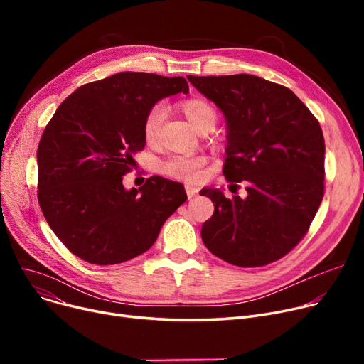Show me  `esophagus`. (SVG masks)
Masks as SVG:
<instances>
[{"mask_svg":"<svg viewBox=\"0 0 364 364\" xmlns=\"http://www.w3.org/2000/svg\"><path fill=\"white\" fill-rule=\"evenodd\" d=\"M198 192H199V188H198L196 186H193V184H186V193H187L188 199H190V198H193V196H196V195H198Z\"/></svg>","mask_w":364,"mask_h":364,"instance_id":"34e87169","label":"esophagus"}]
</instances>
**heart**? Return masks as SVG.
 I'll return each instance as SVG.
<instances>
[{"instance_id": "1", "label": "heart", "mask_w": 364, "mask_h": 364, "mask_svg": "<svg viewBox=\"0 0 364 364\" xmlns=\"http://www.w3.org/2000/svg\"><path fill=\"white\" fill-rule=\"evenodd\" d=\"M181 110L184 113V117L187 118V121L190 122V125H192L198 132H202L206 129L213 131L218 119V114L214 106L199 97L184 100L181 103ZM165 118H166V109L162 105H155L147 112L143 122V136L147 143L156 141ZM205 162L206 159L203 156L178 155L162 162L161 171L165 176L172 178L193 181L200 178Z\"/></svg>"}]
</instances>
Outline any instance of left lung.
<instances>
[{"label": "left lung", "instance_id": "obj_1", "mask_svg": "<svg viewBox=\"0 0 364 364\" xmlns=\"http://www.w3.org/2000/svg\"><path fill=\"white\" fill-rule=\"evenodd\" d=\"M190 81L223 112L227 125L224 176L247 196L227 199L202 188L214 215L202 240L215 257L239 267L280 259L309 232L324 192V139L296 95L259 76H193ZM233 184V186H235Z\"/></svg>", "mask_w": 364, "mask_h": 364}]
</instances>
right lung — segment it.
<instances>
[{
    "mask_svg": "<svg viewBox=\"0 0 364 364\" xmlns=\"http://www.w3.org/2000/svg\"><path fill=\"white\" fill-rule=\"evenodd\" d=\"M188 92L181 76L119 72L75 90L38 146V202L68 250L112 265L144 254L186 202L181 183L155 176L127 190L122 178L146 144L143 122L161 99Z\"/></svg>",
    "mask_w": 364,
    "mask_h": 364,
    "instance_id": "right-lung-1",
    "label": "right lung"
}]
</instances>
